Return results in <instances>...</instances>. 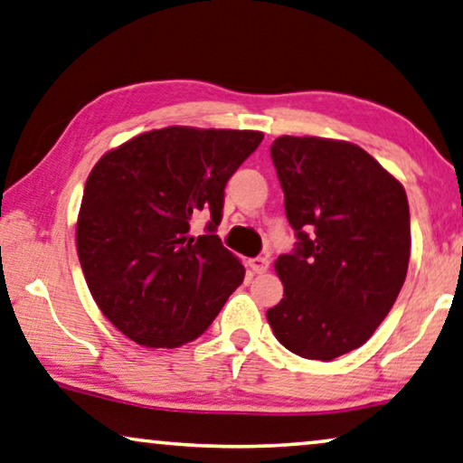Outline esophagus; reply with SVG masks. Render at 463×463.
<instances>
[{
    "label": "esophagus",
    "instance_id": "obj_1",
    "mask_svg": "<svg viewBox=\"0 0 463 463\" xmlns=\"http://www.w3.org/2000/svg\"><path fill=\"white\" fill-rule=\"evenodd\" d=\"M268 266H270V260L268 258H253L250 260V268L255 274H264L268 270Z\"/></svg>",
    "mask_w": 463,
    "mask_h": 463
}]
</instances>
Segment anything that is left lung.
<instances>
[{
    "label": "left lung",
    "instance_id": "left-lung-1",
    "mask_svg": "<svg viewBox=\"0 0 463 463\" xmlns=\"http://www.w3.org/2000/svg\"><path fill=\"white\" fill-rule=\"evenodd\" d=\"M270 156L298 243L274 264L285 295L268 322L288 351L330 362L362 347L402 291L408 195L354 143L285 135Z\"/></svg>",
    "mask_w": 463,
    "mask_h": 463
}]
</instances>
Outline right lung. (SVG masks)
I'll list each match as a JSON object with an SVG mask.
<instances>
[{
  "mask_svg": "<svg viewBox=\"0 0 463 463\" xmlns=\"http://www.w3.org/2000/svg\"><path fill=\"white\" fill-rule=\"evenodd\" d=\"M264 135L168 127L108 151L87 178L77 222L82 274L103 316L143 347H181L208 330L245 268L218 239L224 187ZM211 213L206 234L190 220Z\"/></svg>",
  "mask_w": 463,
  "mask_h": 463,
  "instance_id": "obj_1",
  "label": "right lung"
}]
</instances>
